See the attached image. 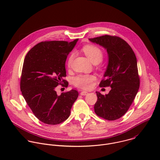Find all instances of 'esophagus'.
Listing matches in <instances>:
<instances>
[{
	"label": "esophagus",
	"instance_id": "esophagus-1",
	"mask_svg": "<svg viewBox=\"0 0 160 160\" xmlns=\"http://www.w3.org/2000/svg\"><path fill=\"white\" fill-rule=\"evenodd\" d=\"M88 94V92H86V91H82V92H80L81 96H86Z\"/></svg>",
	"mask_w": 160,
	"mask_h": 160
}]
</instances>
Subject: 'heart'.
I'll return each mask as SVG.
<instances>
[{"label": "heart", "mask_w": 160, "mask_h": 160, "mask_svg": "<svg viewBox=\"0 0 160 160\" xmlns=\"http://www.w3.org/2000/svg\"><path fill=\"white\" fill-rule=\"evenodd\" d=\"M83 51L86 56L92 63L100 62L103 58V52L102 50L94 45H87L83 48ZM74 58V54L72 53L68 57L67 64L70 66L72 64ZM96 77L92 75H79L74 78L73 82L75 86L82 89H88L92 87L93 82Z\"/></svg>", "instance_id": "obj_1"}]
</instances>
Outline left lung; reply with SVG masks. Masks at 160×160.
I'll use <instances>...</instances> for the list:
<instances>
[{
    "label": "left lung",
    "instance_id": "8db88e82",
    "mask_svg": "<svg viewBox=\"0 0 160 160\" xmlns=\"http://www.w3.org/2000/svg\"><path fill=\"white\" fill-rule=\"evenodd\" d=\"M88 40L107 51L108 63L99 86L111 88L106 95L96 92L95 112L107 120H117L128 111L139 88L136 56L130 45L118 37L106 35Z\"/></svg>",
    "mask_w": 160,
    "mask_h": 160
}]
</instances>
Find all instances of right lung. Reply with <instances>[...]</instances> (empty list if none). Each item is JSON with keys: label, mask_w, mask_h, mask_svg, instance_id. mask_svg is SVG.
Segmentation results:
<instances>
[{"label": "right lung", "mask_w": 160, "mask_h": 160, "mask_svg": "<svg viewBox=\"0 0 160 160\" xmlns=\"http://www.w3.org/2000/svg\"><path fill=\"white\" fill-rule=\"evenodd\" d=\"M78 39L71 42L48 41L38 43L25 56L21 73L22 95L35 116L42 122L57 125L70 115L78 96L76 90L58 96V85H68L65 62Z\"/></svg>", "instance_id": "add662e5"}]
</instances>
